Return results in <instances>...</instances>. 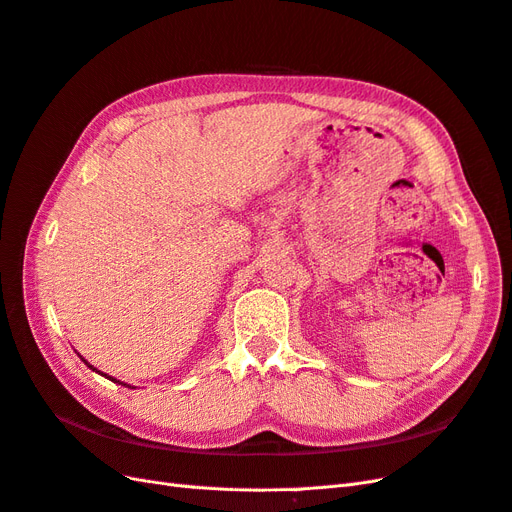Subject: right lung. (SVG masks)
I'll return each mask as SVG.
<instances>
[{
    "label": "right lung",
    "instance_id": "1",
    "mask_svg": "<svg viewBox=\"0 0 512 512\" xmlns=\"http://www.w3.org/2000/svg\"><path fill=\"white\" fill-rule=\"evenodd\" d=\"M81 360H83V358H81ZM83 362H85V360H83ZM85 364H87V362H85ZM87 367H90L92 371H96V369L92 367V364H87ZM96 373H100V371H96ZM100 375H102V373H100ZM105 377H109V375H105ZM109 379H111V382H113V384H122V382H120V379H115V377H109ZM122 386H126V384H122Z\"/></svg>",
    "mask_w": 512,
    "mask_h": 512
}]
</instances>
